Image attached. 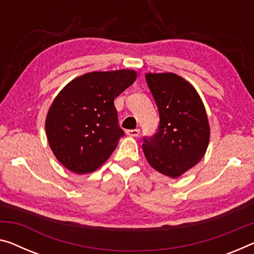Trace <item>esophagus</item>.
<instances>
[{
    "instance_id": "1",
    "label": "esophagus",
    "mask_w": 254,
    "mask_h": 254,
    "mask_svg": "<svg viewBox=\"0 0 254 254\" xmlns=\"http://www.w3.org/2000/svg\"><path fill=\"white\" fill-rule=\"evenodd\" d=\"M126 134L128 136H130V137H137L139 135V129H129L126 131Z\"/></svg>"
}]
</instances>
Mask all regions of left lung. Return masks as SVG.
I'll list each match as a JSON object with an SVG mask.
<instances>
[{
  "instance_id": "1",
  "label": "left lung",
  "mask_w": 254,
  "mask_h": 254,
  "mask_svg": "<svg viewBox=\"0 0 254 254\" xmlns=\"http://www.w3.org/2000/svg\"><path fill=\"white\" fill-rule=\"evenodd\" d=\"M145 79L158 105L160 125L153 137L144 138L149 165L177 178L201 161L208 149L210 125L196 89L174 72H147Z\"/></svg>"
}]
</instances>
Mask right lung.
Masks as SVG:
<instances>
[{"instance_id":"right-lung-1","label":"right lung","mask_w":254,"mask_h":254,"mask_svg":"<svg viewBox=\"0 0 254 254\" xmlns=\"http://www.w3.org/2000/svg\"><path fill=\"white\" fill-rule=\"evenodd\" d=\"M130 69L92 71L61 89L46 115L51 150L62 166L77 175L89 174L110 158L124 130L114 101L134 84Z\"/></svg>"}]
</instances>
